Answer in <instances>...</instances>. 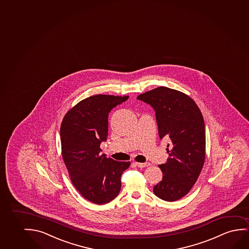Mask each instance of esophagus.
<instances>
[{
  "mask_svg": "<svg viewBox=\"0 0 249 249\" xmlns=\"http://www.w3.org/2000/svg\"><path fill=\"white\" fill-rule=\"evenodd\" d=\"M134 164L136 165V166H137V167H140V168H144V167H147V166H149V165H150V163H149V162H145V163L135 162Z\"/></svg>",
  "mask_w": 249,
  "mask_h": 249,
  "instance_id": "obj_1",
  "label": "esophagus"
}]
</instances>
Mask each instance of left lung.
<instances>
[{
    "instance_id": "obj_1",
    "label": "left lung",
    "mask_w": 249,
    "mask_h": 249,
    "mask_svg": "<svg viewBox=\"0 0 249 249\" xmlns=\"http://www.w3.org/2000/svg\"><path fill=\"white\" fill-rule=\"evenodd\" d=\"M155 112L159 136L170 141V157L159 165L161 181L154 187L161 200L175 201L192 189L203 167L206 132L203 116L196 103L183 94L167 87H159L137 96Z\"/></svg>"
}]
</instances>
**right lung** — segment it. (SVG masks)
<instances>
[{
    "label": "right lung",
    "mask_w": 249,
    "mask_h": 249,
    "mask_svg": "<svg viewBox=\"0 0 249 249\" xmlns=\"http://www.w3.org/2000/svg\"><path fill=\"white\" fill-rule=\"evenodd\" d=\"M129 96L96 95L84 99L67 112L60 126L61 150L74 187L93 203L112 201L121 189V175L130 162L101 154L108 134V114Z\"/></svg>",
    "instance_id": "1"
}]
</instances>
